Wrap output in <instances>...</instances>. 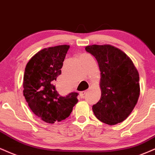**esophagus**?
I'll use <instances>...</instances> for the list:
<instances>
[{
  "instance_id": "obj_1",
  "label": "esophagus",
  "mask_w": 155,
  "mask_h": 155,
  "mask_svg": "<svg viewBox=\"0 0 155 155\" xmlns=\"http://www.w3.org/2000/svg\"><path fill=\"white\" fill-rule=\"evenodd\" d=\"M87 93V91H82V92L80 93V96L81 97V98H84V96H85V93Z\"/></svg>"
}]
</instances>
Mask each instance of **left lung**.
<instances>
[{
    "instance_id": "1",
    "label": "left lung",
    "mask_w": 155,
    "mask_h": 155,
    "mask_svg": "<svg viewBox=\"0 0 155 155\" xmlns=\"http://www.w3.org/2000/svg\"><path fill=\"white\" fill-rule=\"evenodd\" d=\"M101 71V97L92 108L98 120L108 125L124 121L130 115L140 94L139 75L130 58L109 45H90Z\"/></svg>"
}]
</instances>
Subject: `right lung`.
Listing matches in <instances>:
<instances>
[{
  "label": "right lung",
  "mask_w": 155,
  "mask_h": 155,
  "mask_svg": "<svg viewBox=\"0 0 155 155\" xmlns=\"http://www.w3.org/2000/svg\"><path fill=\"white\" fill-rule=\"evenodd\" d=\"M69 45L45 48L31 57L25 68L24 95L32 112L49 124L68 118L78 103V93L62 96L54 85L61 74V68Z\"/></svg>",
  "instance_id": "right-lung-1"
}]
</instances>
